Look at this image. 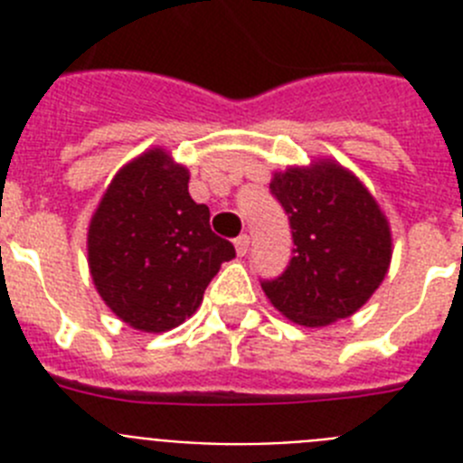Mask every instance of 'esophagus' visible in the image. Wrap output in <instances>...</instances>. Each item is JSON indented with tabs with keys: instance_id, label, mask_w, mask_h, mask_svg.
<instances>
[{
	"instance_id": "34e87169",
	"label": "esophagus",
	"mask_w": 463,
	"mask_h": 463,
	"mask_svg": "<svg viewBox=\"0 0 463 463\" xmlns=\"http://www.w3.org/2000/svg\"><path fill=\"white\" fill-rule=\"evenodd\" d=\"M234 245H236V252H239V255L243 257L245 252L250 250V236H248V234H241L239 239L234 241Z\"/></svg>"
}]
</instances>
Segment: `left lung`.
<instances>
[{
  "instance_id": "1",
  "label": "left lung",
  "mask_w": 463,
  "mask_h": 463,
  "mask_svg": "<svg viewBox=\"0 0 463 463\" xmlns=\"http://www.w3.org/2000/svg\"><path fill=\"white\" fill-rule=\"evenodd\" d=\"M292 229V260L261 280L271 304L304 326L350 317L378 289L392 260L390 224L369 190L334 162L271 181Z\"/></svg>"
}]
</instances>
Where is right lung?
I'll list each match as a JSON object with an SVG mask.
<instances>
[{
    "label": "right lung",
    "mask_w": 463,
    "mask_h": 463,
    "mask_svg": "<svg viewBox=\"0 0 463 463\" xmlns=\"http://www.w3.org/2000/svg\"><path fill=\"white\" fill-rule=\"evenodd\" d=\"M187 169L165 150L129 162L106 190L88 232L94 288L134 329H174L199 308L234 245L211 229L206 203L187 192Z\"/></svg>",
    "instance_id": "obj_1"
}]
</instances>
